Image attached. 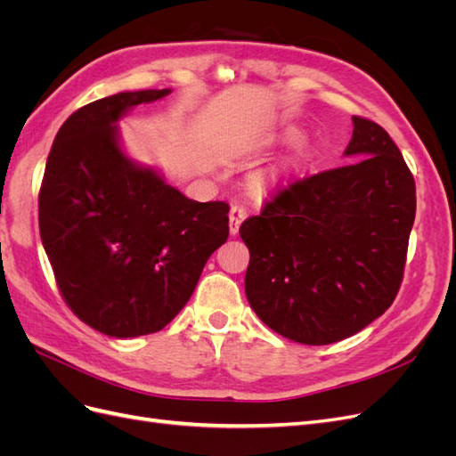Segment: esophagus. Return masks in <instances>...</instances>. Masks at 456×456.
<instances>
[{
    "label": "esophagus",
    "mask_w": 456,
    "mask_h": 456,
    "mask_svg": "<svg viewBox=\"0 0 456 456\" xmlns=\"http://www.w3.org/2000/svg\"><path fill=\"white\" fill-rule=\"evenodd\" d=\"M245 216H247V211L243 205H232V209H230V233L232 236H236V233L240 232V226H241Z\"/></svg>",
    "instance_id": "esophagus-1"
}]
</instances>
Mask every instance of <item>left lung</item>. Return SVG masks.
<instances>
[{
	"label": "left lung",
	"mask_w": 456,
	"mask_h": 456,
	"mask_svg": "<svg viewBox=\"0 0 456 456\" xmlns=\"http://www.w3.org/2000/svg\"><path fill=\"white\" fill-rule=\"evenodd\" d=\"M352 121L344 156L357 161L295 178L240 228L251 308L278 335L312 346L348 338L392 306L415 223L402 151L375 121Z\"/></svg>",
	"instance_id": "8db88e82"
}]
</instances>
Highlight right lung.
I'll return each mask as SVG.
<instances>
[{"label":"right lung","mask_w":456,"mask_h":456,"mask_svg":"<svg viewBox=\"0 0 456 456\" xmlns=\"http://www.w3.org/2000/svg\"><path fill=\"white\" fill-rule=\"evenodd\" d=\"M171 89L126 91L68 118L39 190V236L66 305L99 333H156L228 240L224 201L188 200L121 148L118 121Z\"/></svg>","instance_id":"add662e5"}]
</instances>
